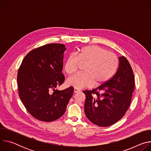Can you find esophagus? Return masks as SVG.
I'll use <instances>...</instances> for the list:
<instances>
[{"mask_svg":"<svg viewBox=\"0 0 151 151\" xmlns=\"http://www.w3.org/2000/svg\"><path fill=\"white\" fill-rule=\"evenodd\" d=\"M79 90L78 89H76V88H74V90H73V93H78V92H79Z\"/></svg>","mask_w":151,"mask_h":151,"instance_id":"1","label":"esophagus"}]
</instances>
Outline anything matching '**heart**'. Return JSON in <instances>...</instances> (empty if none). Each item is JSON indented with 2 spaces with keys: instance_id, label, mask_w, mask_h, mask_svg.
Masks as SVG:
<instances>
[{
  "instance_id": "b5f03b06",
  "label": "heart",
  "mask_w": 151,
  "mask_h": 151,
  "mask_svg": "<svg viewBox=\"0 0 151 151\" xmlns=\"http://www.w3.org/2000/svg\"><path fill=\"white\" fill-rule=\"evenodd\" d=\"M87 63L84 73H78L69 78L67 83L76 89L99 86L107 82L114 75L118 59L116 55L102 47L90 45L78 49L75 55H69L64 65L66 73L72 75L78 69V63Z\"/></svg>"
}]
</instances>
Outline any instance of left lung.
<instances>
[{
  "label": "left lung",
  "instance_id": "8db88e82",
  "mask_svg": "<svg viewBox=\"0 0 151 151\" xmlns=\"http://www.w3.org/2000/svg\"><path fill=\"white\" fill-rule=\"evenodd\" d=\"M134 76L130 63L119 57L118 69L107 82L85 94L84 111L87 118L100 127L110 126L120 120L130 106L134 90Z\"/></svg>",
  "mask_w": 151,
  "mask_h": 151
}]
</instances>
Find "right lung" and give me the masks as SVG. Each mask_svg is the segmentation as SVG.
Returning <instances> with one entry per match:
<instances>
[{"mask_svg": "<svg viewBox=\"0 0 151 151\" xmlns=\"http://www.w3.org/2000/svg\"><path fill=\"white\" fill-rule=\"evenodd\" d=\"M65 45L46 44L30 51L17 74L19 98L29 113L41 121L51 122L65 112L73 87L55 90L64 81L61 73Z\"/></svg>", "mask_w": 151, "mask_h": 151, "instance_id": "right-lung-1", "label": "right lung"}]
</instances>
